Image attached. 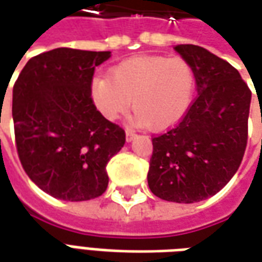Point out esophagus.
<instances>
[{"label":"esophagus","instance_id":"1","mask_svg":"<svg viewBox=\"0 0 262 262\" xmlns=\"http://www.w3.org/2000/svg\"><path fill=\"white\" fill-rule=\"evenodd\" d=\"M135 137H136V133H135V132L130 130V129L126 130V142L130 143L132 140H135Z\"/></svg>","mask_w":262,"mask_h":262}]
</instances>
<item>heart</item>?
I'll return each instance as SVG.
<instances>
[{
    "mask_svg": "<svg viewBox=\"0 0 262 262\" xmlns=\"http://www.w3.org/2000/svg\"><path fill=\"white\" fill-rule=\"evenodd\" d=\"M195 94L192 66L181 57L136 56L95 77L90 85L92 103L105 119L116 120L130 106L135 122L151 130L178 123Z\"/></svg>",
    "mask_w": 262,
    "mask_h": 262,
    "instance_id": "b5f03b06",
    "label": "heart"
}]
</instances>
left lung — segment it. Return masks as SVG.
Listing matches in <instances>:
<instances>
[{
    "instance_id": "1",
    "label": "left lung",
    "mask_w": 262,
    "mask_h": 262,
    "mask_svg": "<svg viewBox=\"0 0 262 262\" xmlns=\"http://www.w3.org/2000/svg\"><path fill=\"white\" fill-rule=\"evenodd\" d=\"M174 50L192 66L198 97L176 127L153 139L147 182L164 201L193 203L219 192L238 170L251 91L230 63L206 49Z\"/></svg>"
}]
</instances>
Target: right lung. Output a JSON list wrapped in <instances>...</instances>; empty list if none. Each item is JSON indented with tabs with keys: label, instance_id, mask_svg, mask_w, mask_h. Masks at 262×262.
Instances as JSON below:
<instances>
[{
	"label": "right lung",
	"instance_id": "right-lung-1",
	"mask_svg": "<svg viewBox=\"0 0 262 262\" xmlns=\"http://www.w3.org/2000/svg\"><path fill=\"white\" fill-rule=\"evenodd\" d=\"M111 52L59 48L32 57L12 90L15 140L24 170L61 201H88L108 187L106 164L125 130L105 119L90 95L94 70Z\"/></svg>",
	"mask_w": 262,
	"mask_h": 262
}]
</instances>
